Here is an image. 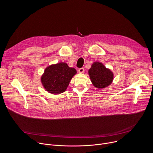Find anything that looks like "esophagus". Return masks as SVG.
<instances>
[{
	"mask_svg": "<svg viewBox=\"0 0 153 153\" xmlns=\"http://www.w3.org/2000/svg\"><path fill=\"white\" fill-rule=\"evenodd\" d=\"M79 72L80 73H83V71H84V68H79Z\"/></svg>",
	"mask_w": 153,
	"mask_h": 153,
	"instance_id": "esophagus-1",
	"label": "esophagus"
}]
</instances>
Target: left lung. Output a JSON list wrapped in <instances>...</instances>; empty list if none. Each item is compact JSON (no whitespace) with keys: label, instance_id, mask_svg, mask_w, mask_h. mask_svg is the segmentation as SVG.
Wrapping results in <instances>:
<instances>
[{"label":"left lung","instance_id":"left-lung-1","mask_svg":"<svg viewBox=\"0 0 153 153\" xmlns=\"http://www.w3.org/2000/svg\"><path fill=\"white\" fill-rule=\"evenodd\" d=\"M91 80L97 88H103L109 86L113 80V73L103 64L94 62L88 71Z\"/></svg>","mask_w":153,"mask_h":153}]
</instances>
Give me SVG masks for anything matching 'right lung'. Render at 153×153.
I'll return each instance as SVG.
<instances>
[{
  "mask_svg": "<svg viewBox=\"0 0 153 153\" xmlns=\"http://www.w3.org/2000/svg\"><path fill=\"white\" fill-rule=\"evenodd\" d=\"M76 73V70L70 68L66 63H58L45 68L41 77V82L48 92L59 94L66 90Z\"/></svg>",
  "mask_w": 153,
  "mask_h": 153,
  "instance_id": "add662e5",
  "label": "right lung"
}]
</instances>
